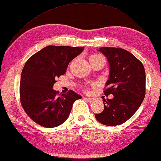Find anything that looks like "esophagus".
Masks as SVG:
<instances>
[{
  "mask_svg": "<svg viewBox=\"0 0 161 161\" xmlns=\"http://www.w3.org/2000/svg\"><path fill=\"white\" fill-rule=\"evenodd\" d=\"M85 99L88 101L89 103H93L95 100V98H93V97H85Z\"/></svg>",
  "mask_w": 161,
  "mask_h": 161,
  "instance_id": "obj_1",
  "label": "esophagus"
}]
</instances>
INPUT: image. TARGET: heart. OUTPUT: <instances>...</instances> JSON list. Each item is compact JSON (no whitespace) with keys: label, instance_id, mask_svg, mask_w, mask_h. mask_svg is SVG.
I'll list each match as a JSON object with an SVG mask.
<instances>
[{"label":"heart","instance_id":"1","mask_svg":"<svg viewBox=\"0 0 161 161\" xmlns=\"http://www.w3.org/2000/svg\"><path fill=\"white\" fill-rule=\"evenodd\" d=\"M100 57H103V56H101L100 54H93L90 57L89 59H92V58H100Z\"/></svg>","mask_w":161,"mask_h":161}]
</instances>
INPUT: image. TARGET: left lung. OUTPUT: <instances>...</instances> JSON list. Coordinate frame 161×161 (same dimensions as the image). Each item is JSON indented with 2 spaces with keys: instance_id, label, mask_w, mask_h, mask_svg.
I'll list each match as a JSON object with an SVG mask.
<instances>
[{
  "instance_id": "obj_1",
  "label": "left lung",
  "mask_w": 161,
  "mask_h": 161,
  "mask_svg": "<svg viewBox=\"0 0 161 161\" xmlns=\"http://www.w3.org/2000/svg\"><path fill=\"white\" fill-rule=\"evenodd\" d=\"M99 51L107 58L110 69L104 93L114 97L103 99L104 110L95 117L106 126H117L130 119L143 101L146 72L142 63L126 50L102 47Z\"/></svg>"
}]
</instances>
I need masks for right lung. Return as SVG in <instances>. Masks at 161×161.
I'll return each instance as SVG.
<instances>
[{"label": "right lung", "mask_w": 161, "mask_h": 161, "mask_svg": "<svg viewBox=\"0 0 161 161\" xmlns=\"http://www.w3.org/2000/svg\"><path fill=\"white\" fill-rule=\"evenodd\" d=\"M84 47L48 46L31 56L23 68L19 96L25 111L35 123L46 128L59 126L68 119L73 103L81 98L72 90L58 96L53 89L73 58Z\"/></svg>", "instance_id": "1"}]
</instances>
